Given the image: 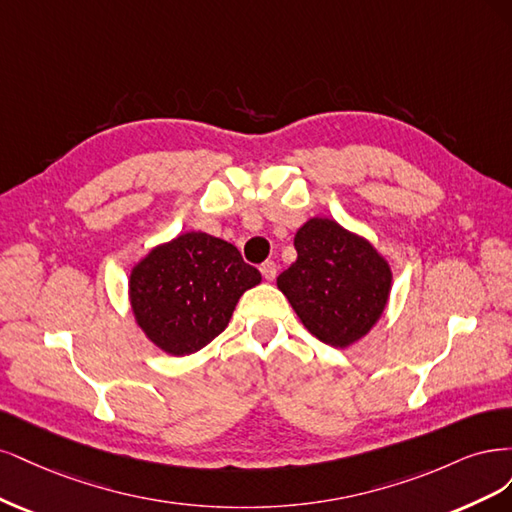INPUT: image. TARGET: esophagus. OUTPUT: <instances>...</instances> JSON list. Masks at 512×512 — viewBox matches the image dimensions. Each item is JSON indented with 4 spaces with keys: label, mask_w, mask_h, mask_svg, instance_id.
I'll use <instances>...</instances> for the list:
<instances>
[{
    "label": "esophagus",
    "mask_w": 512,
    "mask_h": 512,
    "mask_svg": "<svg viewBox=\"0 0 512 512\" xmlns=\"http://www.w3.org/2000/svg\"><path fill=\"white\" fill-rule=\"evenodd\" d=\"M261 274H263V278H266V280H274L276 278V263L274 261H263L261 263Z\"/></svg>",
    "instance_id": "esophagus-1"
}]
</instances>
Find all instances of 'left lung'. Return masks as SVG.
I'll use <instances>...</instances> for the list:
<instances>
[{
    "instance_id": "obj_1",
    "label": "left lung",
    "mask_w": 512,
    "mask_h": 512,
    "mask_svg": "<svg viewBox=\"0 0 512 512\" xmlns=\"http://www.w3.org/2000/svg\"><path fill=\"white\" fill-rule=\"evenodd\" d=\"M298 259L276 278L308 332L349 346L383 315L391 270L374 246L332 219H310L295 234Z\"/></svg>"
}]
</instances>
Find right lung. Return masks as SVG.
<instances>
[{
	"instance_id": "obj_1",
	"label": "right lung",
	"mask_w": 512,
	"mask_h": 512,
	"mask_svg": "<svg viewBox=\"0 0 512 512\" xmlns=\"http://www.w3.org/2000/svg\"><path fill=\"white\" fill-rule=\"evenodd\" d=\"M261 283L234 244L189 232L148 253L129 278L138 325L161 351H200L227 327L240 295Z\"/></svg>"
}]
</instances>
